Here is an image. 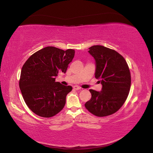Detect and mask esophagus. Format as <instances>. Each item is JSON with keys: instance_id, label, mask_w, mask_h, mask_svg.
<instances>
[{"instance_id": "34e87169", "label": "esophagus", "mask_w": 153, "mask_h": 153, "mask_svg": "<svg viewBox=\"0 0 153 153\" xmlns=\"http://www.w3.org/2000/svg\"><path fill=\"white\" fill-rule=\"evenodd\" d=\"M74 90H80V89H81V88H80L79 86H77V85H76V86H74Z\"/></svg>"}]
</instances>
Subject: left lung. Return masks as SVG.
Wrapping results in <instances>:
<instances>
[{
    "instance_id": "8db88e82",
    "label": "left lung",
    "mask_w": 153,
    "mask_h": 153,
    "mask_svg": "<svg viewBox=\"0 0 153 153\" xmlns=\"http://www.w3.org/2000/svg\"><path fill=\"white\" fill-rule=\"evenodd\" d=\"M88 53L95 60V77L102 84L100 92L90 89L91 99L86 102L89 112L98 117L115 113L128 97L131 75L128 64L117 52L105 46L94 45Z\"/></svg>"
}]
</instances>
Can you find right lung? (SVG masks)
<instances>
[{"label": "right lung", "mask_w": 153, "mask_h": 153, "mask_svg": "<svg viewBox=\"0 0 153 153\" xmlns=\"http://www.w3.org/2000/svg\"><path fill=\"white\" fill-rule=\"evenodd\" d=\"M74 55L73 49L47 46L33 53L23 65L19 88L27 107L37 115L51 117L63 108L72 87L55 79L59 73H66Z\"/></svg>", "instance_id": "add662e5"}]
</instances>
